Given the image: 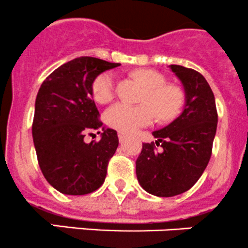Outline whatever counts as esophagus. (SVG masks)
I'll use <instances>...</instances> for the list:
<instances>
[{"label": "esophagus", "instance_id": "34e87169", "mask_svg": "<svg viewBox=\"0 0 248 248\" xmlns=\"http://www.w3.org/2000/svg\"><path fill=\"white\" fill-rule=\"evenodd\" d=\"M117 136H119V140L120 141H124V139H126V133H124V132H122V131H119L117 132Z\"/></svg>", "mask_w": 248, "mask_h": 248}]
</instances>
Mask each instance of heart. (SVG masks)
<instances>
[{"instance_id":"1","label":"heart","mask_w":248,"mask_h":248,"mask_svg":"<svg viewBox=\"0 0 248 248\" xmlns=\"http://www.w3.org/2000/svg\"><path fill=\"white\" fill-rule=\"evenodd\" d=\"M133 76L146 87L141 99L144 103L139 106L114 104L106 112L109 126L124 132H133L152 124L156 114L161 120H171L181 111L184 93L180 87L166 84L163 74L154 69L140 68L133 72ZM92 93L98 103L109 102L114 96V74L111 72L99 74L93 80Z\"/></svg>"}]
</instances>
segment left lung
<instances>
[{"label": "left lung", "instance_id": "obj_1", "mask_svg": "<svg viewBox=\"0 0 248 248\" xmlns=\"http://www.w3.org/2000/svg\"><path fill=\"white\" fill-rule=\"evenodd\" d=\"M185 90V107L179 117L152 132L162 150L144 142L136 162L140 186L157 197H174L188 191L210 161L217 129L214 92L199 72L170 64Z\"/></svg>", "mask_w": 248, "mask_h": 248}]
</instances>
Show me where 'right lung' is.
Here are the masks:
<instances>
[{
    "instance_id": "add662e5",
    "label": "right lung",
    "mask_w": 248,
    "mask_h": 248,
    "mask_svg": "<svg viewBox=\"0 0 248 248\" xmlns=\"http://www.w3.org/2000/svg\"><path fill=\"white\" fill-rule=\"evenodd\" d=\"M117 66L96 57H78L55 69L37 93L34 149L44 177L61 193H92L106 180L119 138L116 131L104 128L98 120L92 84L99 74ZM92 130L101 134V140L86 144L84 134Z\"/></svg>"
}]
</instances>
